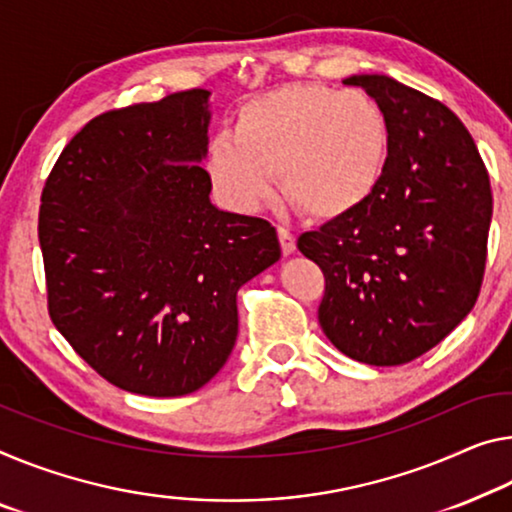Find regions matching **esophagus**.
I'll list each match as a JSON object with an SVG mask.
<instances>
[{"instance_id": "obj_1", "label": "esophagus", "mask_w": 512, "mask_h": 512, "mask_svg": "<svg viewBox=\"0 0 512 512\" xmlns=\"http://www.w3.org/2000/svg\"><path fill=\"white\" fill-rule=\"evenodd\" d=\"M277 233H279V242H281V251H283V254H286V256L293 254V251L297 249L295 233L288 231V229H283V226H279Z\"/></svg>"}]
</instances>
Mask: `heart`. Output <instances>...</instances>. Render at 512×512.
I'll return each instance as SVG.
<instances>
[{
    "mask_svg": "<svg viewBox=\"0 0 512 512\" xmlns=\"http://www.w3.org/2000/svg\"><path fill=\"white\" fill-rule=\"evenodd\" d=\"M391 128L364 91L283 84L247 100L231 135L210 141L206 167L231 208L254 212L281 190L313 219L348 217L371 199L389 162Z\"/></svg>",
    "mask_w": 512,
    "mask_h": 512,
    "instance_id": "1",
    "label": "heart"
}]
</instances>
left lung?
I'll return each instance as SVG.
<instances>
[{"mask_svg": "<svg viewBox=\"0 0 512 512\" xmlns=\"http://www.w3.org/2000/svg\"><path fill=\"white\" fill-rule=\"evenodd\" d=\"M384 109L391 151L364 206L302 233L325 274L318 320L343 355L400 366L446 338L481 293L490 176L469 130L442 102L387 75H352Z\"/></svg>", "mask_w": 512, "mask_h": 512, "instance_id": "8db88e82", "label": "left lung"}]
</instances>
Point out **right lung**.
Returning a JSON list of instances; mask_svg holds the SVG:
<instances>
[{
  "label": "right lung",
  "instance_id": "right-lung-1",
  "mask_svg": "<svg viewBox=\"0 0 512 512\" xmlns=\"http://www.w3.org/2000/svg\"><path fill=\"white\" fill-rule=\"evenodd\" d=\"M206 89L112 109L61 151L41 196L47 311L114 387L171 398L219 373L238 290L279 261L261 217L210 203Z\"/></svg>",
  "mask_w": 512,
  "mask_h": 512
}]
</instances>
